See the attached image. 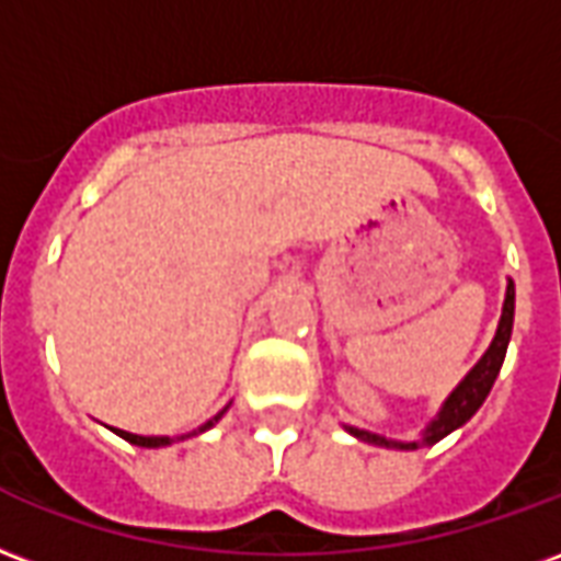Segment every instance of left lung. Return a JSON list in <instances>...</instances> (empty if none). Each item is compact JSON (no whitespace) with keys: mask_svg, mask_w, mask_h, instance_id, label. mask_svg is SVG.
Returning <instances> with one entry per match:
<instances>
[{"mask_svg":"<svg viewBox=\"0 0 561 561\" xmlns=\"http://www.w3.org/2000/svg\"><path fill=\"white\" fill-rule=\"evenodd\" d=\"M512 327H514V282L508 279V288H505V302H502V318L500 327H496V335H493L491 347L484 351L479 363L472 365V371L458 383V389L446 398V404L437 413V419L431 422L422 439H413V443H398V439H386L380 434H368V431L347 428L354 437L365 439V443H375V446H392V449H419V446H434L437 439H443L446 434H451L455 428H460L463 422H470L476 416V410L484 404V398L491 392L493 380L500 375L502 359H505V351H508V342H512Z\"/></svg>","mask_w":561,"mask_h":561,"instance_id":"8db88e82","label":"left lung"}]
</instances>
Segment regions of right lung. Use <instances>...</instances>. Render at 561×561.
Masks as SVG:
<instances>
[{"instance_id":"obj_1","label":"right lung","mask_w":561,"mask_h":561,"mask_svg":"<svg viewBox=\"0 0 561 561\" xmlns=\"http://www.w3.org/2000/svg\"><path fill=\"white\" fill-rule=\"evenodd\" d=\"M222 413H226V410H222ZM222 413H217V416L210 419V422H205V425H202L198 431H193V434H202V431L210 428L214 422H219ZM115 434L127 439V443H133V446H145V449H157V446H169V443H172V437H139V434H130V431H118V428H115ZM193 434H186V437H193Z\"/></svg>"}]
</instances>
